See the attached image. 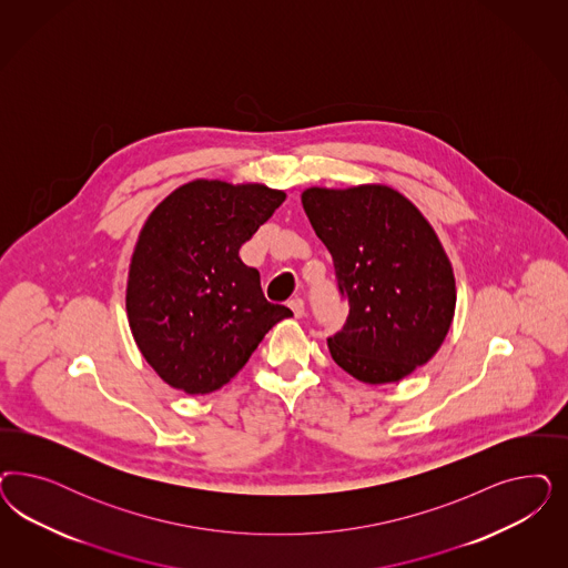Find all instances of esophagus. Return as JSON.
Returning a JSON list of instances; mask_svg holds the SVG:
<instances>
[{
    "mask_svg": "<svg viewBox=\"0 0 568 568\" xmlns=\"http://www.w3.org/2000/svg\"><path fill=\"white\" fill-rule=\"evenodd\" d=\"M288 307L293 310L294 317H303V315H305V303H303V298L288 301Z\"/></svg>",
    "mask_w": 568,
    "mask_h": 568,
    "instance_id": "obj_1",
    "label": "esophagus"
}]
</instances>
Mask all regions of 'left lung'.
<instances>
[{
    "label": "left lung",
    "mask_w": 568,
    "mask_h": 568,
    "mask_svg": "<svg viewBox=\"0 0 568 568\" xmlns=\"http://www.w3.org/2000/svg\"><path fill=\"white\" fill-rule=\"evenodd\" d=\"M348 296L328 338L336 366L366 385L399 383L439 351L456 313V277L435 227L385 183L312 185L301 194Z\"/></svg>",
    "instance_id": "8db88e82"
}]
</instances>
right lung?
Listing matches in <instances>:
<instances>
[{"instance_id": "right-lung-1", "label": "right lung", "mask_w": 568, "mask_h": 568, "mask_svg": "<svg viewBox=\"0 0 568 568\" xmlns=\"http://www.w3.org/2000/svg\"><path fill=\"white\" fill-rule=\"evenodd\" d=\"M284 199L265 183L192 180L148 215L129 261L125 310L135 345L166 385L217 390L293 315L267 303L258 272L239 255Z\"/></svg>"}]
</instances>
